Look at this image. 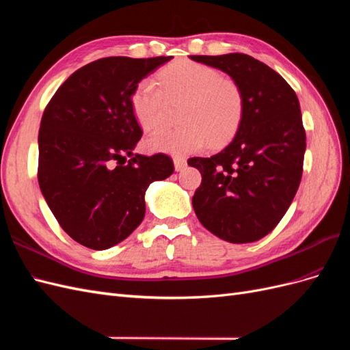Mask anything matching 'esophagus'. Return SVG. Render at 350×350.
Segmentation results:
<instances>
[{
    "instance_id": "esophagus-1",
    "label": "esophagus",
    "mask_w": 350,
    "mask_h": 350,
    "mask_svg": "<svg viewBox=\"0 0 350 350\" xmlns=\"http://www.w3.org/2000/svg\"><path fill=\"white\" fill-rule=\"evenodd\" d=\"M174 165H175V171H183V169L187 166L185 157H181V156L174 157Z\"/></svg>"
}]
</instances>
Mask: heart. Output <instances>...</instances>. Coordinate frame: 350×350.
Here are the masks:
<instances>
[{
	"label": "heart",
	"mask_w": 350,
	"mask_h": 350,
	"mask_svg": "<svg viewBox=\"0 0 350 350\" xmlns=\"http://www.w3.org/2000/svg\"><path fill=\"white\" fill-rule=\"evenodd\" d=\"M157 84L144 79L137 84L131 105L137 121L152 131L166 121L169 103L183 102L179 121L183 125L163 129L147 139L153 152L188 154L208 143H228L239 129L245 111L238 83L225 79L216 68L194 61H176L159 72Z\"/></svg>",
	"instance_id": "b5f03b06"
}]
</instances>
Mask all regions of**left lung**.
<instances>
[{
  "mask_svg": "<svg viewBox=\"0 0 350 350\" xmlns=\"http://www.w3.org/2000/svg\"><path fill=\"white\" fill-rule=\"evenodd\" d=\"M191 59L229 74L245 102L229 146L210 157L188 159L203 178L194 211L220 239L258 241L278 226L301 183L306 135L299 100L279 72L247 54Z\"/></svg>",
  "mask_w": 350,
  "mask_h": 350,
  "instance_id": "left-lung-1",
  "label": "left lung"
}]
</instances>
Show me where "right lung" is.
Listing matches in <instances>:
<instances>
[{"mask_svg": "<svg viewBox=\"0 0 350 350\" xmlns=\"http://www.w3.org/2000/svg\"><path fill=\"white\" fill-rule=\"evenodd\" d=\"M171 58L93 61L61 84L42 115L40 191L59 226L84 247L107 250L131 235L146 213L147 187L174 172L165 153L133 156L143 131L131 105L137 84Z\"/></svg>", "mask_w": 350, "mask_h": 350, "instance_id": "add662e5", "label": "right lung"}]
</instances>
